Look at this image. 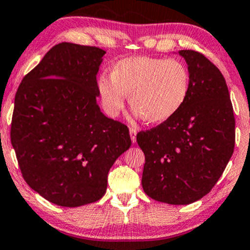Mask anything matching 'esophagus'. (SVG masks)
Masks as SVG:
<instances>
[{"label":"esophagus","instance_id":"34e87169","mask_svg":"<svg viewBox=\"0 0 250 250\" xmlns=\"http://www.w3.org/2000/svg\"><path fill=\"white\" fill-rule=\"evenodd\" d=\"M129 133H130V139H131V141H133V143L136 142V133H137L136 129L130 127L129 128Z\"/></svg>","mask_w":250,"mask_h":250}]
</instances>
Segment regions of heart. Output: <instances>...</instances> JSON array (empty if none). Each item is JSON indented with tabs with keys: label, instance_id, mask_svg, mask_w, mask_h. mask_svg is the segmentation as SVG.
<instances>
[{
	"label": "heart",
	"instance_id": "heart-1",
	"mask_svg": "<svg viewBox=\"0 0 250 250\" xmlns=\"http://www.w3.org/2000/svg\"><path fill=\"white\" fill-rule=\"evenodd\" d=\"M105 113L116 116L129 104L149 123L165 122L187 102L191 77L187 65L176 59L131 56L114 64L111 76L97 81Z\"/></svg>",
	"mask_w": 250,
	"mask_h": 250
}]
</instances>
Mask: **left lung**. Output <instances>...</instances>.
<instances>
[{
	"label": "left lung",
	"mask_w": 250,
	"mask_h": 250,
	"mask_svg": "<svg viewBox=\"0 0 250 250\" xmlns=\"http://www.w3.org/2000/svg\"><path fill=\"white\" fill-rule=\"evenodd\" d=\"M191 77L179 113L142 130V187L151 199L189 205L213 189L234 153L235 117L225 77L202 53L180 50Z\"/></svg>",
	"instance_id": "left-lung-1"
}]
</instances>
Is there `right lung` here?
Listing matches in <instances>:
<instances>
[{
    "mask_svg": "<svg viewBox=\"0 0 250 250\" xmlns=\"http://www.w3.org/2000/svg\"><path fill=\"white\" fill-rule=\"evenodd\" d=\"M105 51L62 42L23 77L10 139L22 176L51 203L80 207L107 190L109 169L131 145L129 129L97 105Z\"/></svg>",
    "mask_w": 250,
    "mask_h": 250,
    "instance_id": "1",
    "label": "right lung"
}]
</instances>
